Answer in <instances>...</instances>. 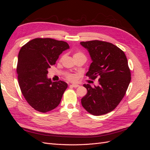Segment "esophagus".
<instances>
[{
    "label": "esophagus",
    "mask_w": 150,
    "mask_h": 150,
    "mask_svg": "<svg viewBox=\"0 0 150 150\" xmlns=\"http://www.w3.org/2000/svg\"><path fill=\"white\" fill-rule=\"evenodd\" d=\"M72 88H78L79 86V84H72L71 85Z\"/></svg>",
    "instance_id": "obj_1"
}]
</instances>
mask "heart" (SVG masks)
I'll return each instance as SVG.
<instances>
[{
  "label": "heart",
  "instance_id": "b5f03b06",
  "mask_svg": "<svg viewBox=\"0 0 150 150\" xmlns=\"http://www.w3.org/2000/svg\"><path fill=\"white\" fill-rule=\"evenodd\" d=\"M64 56H62L61 57V61L62 59L63 58H64ZM73 57H74V59H75V58L79 57H85V56L84 55V54H83L82 52H76L74 54ZM66 78H67L68 80L73 81H75V80L77 79V76H76V75L73 74H67L66 75Z\"/></svg>",
  "mask_w": 150,
  "mask_h": 150
}]
</instances>
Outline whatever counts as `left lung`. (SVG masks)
I'll return each instance as SVG.
<instances>
[{"label": "left lung", "mask_w": 150, "mask_h": 150, "mask_svg": "<svg viewBox=\"0 0 150 150\" xmlns=\"http://www.w3.org/2000/svg\"><path fill=\"white\" fill-rule=\"evenodd\" d=\"M92 62L86 76L98 79V86H83L88 93L81 104L90 114L100 116L112 111L123 98L131 81V72L124 52L111 43L91 40L81 42Z\"/></svg>", "instance_id": "left-lung-1"}]
</instances>
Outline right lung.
I'll return each instance as SVG.
<instances>
[{
    "instance_id": "1",
    "label": "right lung",
    "mask_w": 150,
    "mask_h": 150,
    "mask_svg": "<svg viewBox=\"0 0 150 150\" xmlns=\"http://www.w3.org/2000/svg\"><path fill=\"white\" fill-rule=\"evenodd\" d=\"M69 49L67 42L50 38H36L21 49L17 72L21 92L29 105L39 112L51 111L59 104L67 84L52 82L48 69L60 54Z\"/></svg>"
}]
</instances>
